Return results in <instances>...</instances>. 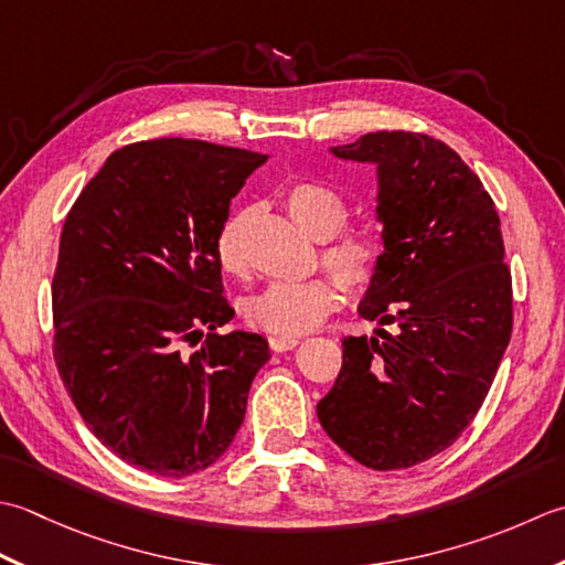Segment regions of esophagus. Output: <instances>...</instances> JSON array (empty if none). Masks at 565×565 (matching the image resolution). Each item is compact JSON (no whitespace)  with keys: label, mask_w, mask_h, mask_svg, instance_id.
Segmentation results:
<instances>
[{"label":"esophagus","mask_w":565,"mask_h":565,"mask_svg":"<svg viewBox=\"0 0 565 565\" xmlns=\"http://www.w3.org/2000/svg\"><path fill=\"white\" fill-rule=\"evenodd\" d=\"M268 343H270L273 351L282 353V351H292L297 343H299V339L297 337H270Z\"/></svg>","instance_id":"obj_1"}]
</instances>
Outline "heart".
<instances>
[{
  "instance_id": "obj_1",
  "label": "heart",
  "mask_w": 565,
  "mask_h": 565,
  "mask_svg": "<svg viewBox=\"0 0 565 565\" xmlns=\"http://www.w3.org/2000/svg\"><path fill=\"white\" fill-rule=\"evenodd\" d=\"M287 214L305 232L327 241L321 260L337 275L343 290L363 295L377 278L380 248L363 228H343L349 222V202L339 190L319 180H299L282 192ZM244 214L228 216L214 238V256L226 275L246 273ZM341 302L339 284L329 275H317L302 282H270L250 295L244 305L248 324L275 337H299L317 329Z\"/></svg>"
}]
</instances>
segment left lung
Returning <instances> with one entry per match:
<instances>
[{
    "label": "left lung",
    "mask_w": 565,
    "mask_h": 565,
    "mask_svg": "<svg viewBox=\"0 0 565 565\" xmlns=\"http://www.w3.org/2000/svg\"><path fill=\"white\" fill-rule=\"evenodd\" d=\"M331 153L377 166L383 253L359 312L380 327L343 339L317 417L365 468H409L473 422L510 343L500 216L476 172L427 134L375 131Z\"/></svg>",
    "instance_id": "1"
}]
</instances>
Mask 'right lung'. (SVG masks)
Masks as SVG:
<instances>
[{
	"label": "right lung",
	"mask_w": 565,
	"mask_h": 565,
	"mask_svg": "<svg viewBox=\"0 0 565 565\" xmlns=\"http://www.w3.org/2000/svg\"><path fill=\"white\" fill-rule=\"evenodd\" d=\"M266 160L194 138L131 143L65 216L57 373L89 431L153 476L185 478L222 458L270 359L260 333H218L234 309L214 256L228 204Z\"/></svg>",
	"instance_id": "1"
}]
</instances>
